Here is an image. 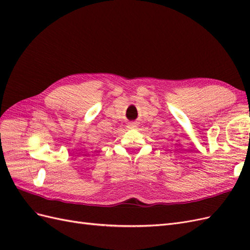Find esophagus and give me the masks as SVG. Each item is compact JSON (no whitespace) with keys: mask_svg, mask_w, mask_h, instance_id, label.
I'll return each instance as SVG.
<instances>
[{"mask_svg":"<svg viewBox=\"0 0 250 250\" xmlns=\"http://www.w3.org/2000/svg\"><path fill=\"white\" fill-rule=\"evenodd\" d=\"M138 126L137 122H129L128 123V128H135Z\"/></svg>","mask_w":250,"mask_h":250,"instance_id":"esophagus-1","label":"esophagus"}]
</instances>
